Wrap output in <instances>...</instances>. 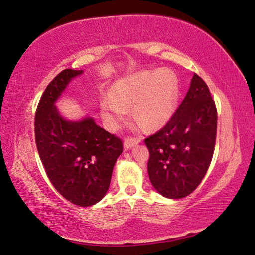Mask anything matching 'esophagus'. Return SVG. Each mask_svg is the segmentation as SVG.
<instances>
[{
    "label": "esophagus",
    "mask_w": 255,
    "mask_h": 255,
    "mask_svg": "<svg viewBox=\"0 0 255 255\" xmlns=\"http://www.w3.org/2000/svg\"><path fill=\"white\" fill-rule=\"evenodd\" d=\"M139 142H140V138H138V137H132V136L127 137L126 139H124V147L129 149L131 147L137 145Z\"/></svg>",
    "instance_id": "1"
}]
</instances>
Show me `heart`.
I'll return each mask as SVG.
<instances>
[{"label": "heart", "mask_w": 255, "mask_h": 255, "mask_svg": "<svg viewBox=\"0 0 255 255\" xmlns=\"http://www.w3.org/2000/svg\"><path fill=\"white\" fill-rule=\"evenodd\" d=\"M179 97L178 78L170 71H143L124 77L113 85L112 92L101 96L100 107L106 126L116 129L134 104V116L147 128L167 122Z\"/></svg>", "instance_id": "1"}]
</instances>
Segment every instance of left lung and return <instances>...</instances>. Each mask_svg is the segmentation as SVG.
<instances>
[{
	"label": "left lung",
	"instance_id": "left-lung-1",
	"mask_svg": "<svg viewBox=\"0 0 255 255\" xmlns=\"http://www.w3.org/2000/svg\"><path fill=\"white\" fill-rule=\"evenodd\" d=\"M217 109L208 86L195 74L182 103L157 133L145 138L151 184L168 199L190 195L211 165Z\"/></svg>",
	"mask_w": 255,
	"mask_h": 255
}]
</instances>
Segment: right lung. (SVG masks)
I'll return each mask as SVG.
<instances>
[{"label": "right lung", "mask_w": 255, "mask_h": 255, "mask_svg": "<svg viewBox=\"0 0 255 255\" xmlns=\"http://www.w3.org/2000/svg\"><path fill=\"white\" fill-rule=\"evenodd\" d=\"M82 73L66 69L49 83L36 110L35 139L55 190L73 204L87 207L98 203L108 191L123 144L92 118L67 121L55 109L54 101L72 78Z\"/></svg>", "instance_id": "obj_1"}]
</instances>
